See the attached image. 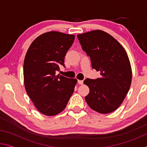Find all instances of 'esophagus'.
I'll use <instances>...</instances> for the list:
<instances>
[{
    "instance_id": "1",
    "label": "esophagus",
    "mask_w": 147,
    "mask_h": 147,
    "mask_svg": "<svg viewBox=\"0 0 147 147\" xmlns=\"http://www.w3.org/2000/svg\"><path fill=\"white\" fill-rule=\"evenodd\" d=\"M78 83L79 84H80V85H82V84H83L84 82H83V80H78Z\"/></svg>"
}]
</instances>
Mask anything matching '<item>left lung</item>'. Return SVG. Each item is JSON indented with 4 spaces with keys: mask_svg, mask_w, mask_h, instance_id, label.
I'll use <instances>...</instances> for the list:
<instances>
[{
    "mask_svg": "<svg viewBox=\"0 0 147 147\" xmlns=\"http://www.w3.org/2000/svg\"><path fill=\"white\" fill-rule=\"evenodd\" d=\"M77 38L90 57L92 68L101 75L84 81L89 88L86 102L100 113L112 112L123 102L131 85V68L127 53L115 38L100 30L78 34Z\"/></svg>",
    "mask_w": 147,
    "mask_h": 147,
    "instance_id": "obj_1",
    "label": "left lung"
}]
</instances>
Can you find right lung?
Instances as JSON below:
<instances>
[{"label":"right lung","mask_w":147,"mask_h":147,"mask_svg":"<svg viewBox=\"0 0 147 147\" xmlns=\"http://www.w3.org/2000/svg\"><path fill=\"white\" fill-rule=\"evenodd\" d=\"M74 38L61 32H46L35 39L27 51L23 65L24 87L36 108L45 115L61 112L74 92L77 80L56 73L60 65L65 67V56Z\"/></svg>","instance_id":"obj_1"}]
</instances>
